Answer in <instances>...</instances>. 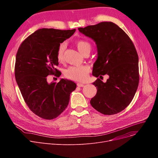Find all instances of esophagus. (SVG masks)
<instances>
[{
	"label": "esophagus",
	"instance_id": "1",
	"mask_svg": "<svg viewBox=\"0 0 158 158\" xmlns=\"http://www.w3.org/2000/svg\"><path fill=\"white\" fill-rule=\"evenodd\" d=\"M77 86L78 87H83V86H85V85L84 84H82V83H80V82H78V83L77 84Z\"/></svg>",
	"mask_w": 158,
	"mask_h": 158
}]
</instances>
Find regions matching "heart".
<instances>
[{
	"mask_svg": "<svg viewBox=\"0 0 158 158\" xmlns=\"http://www.w3.org/2000/svg\"><path fill=\"white\" fill-rule=\"evenodd\" d=\"M76 46L78 51L83 55L87 52H90L91 45L90 44L84 40H77L76 41ZM65 46L61 44L58 47L56 51V59L59 63H62L64 60V51ZM89 72V69L88 66L82 65L79 66H70L64 72V76L70 79L83 82L85 81L88 77Z\"/></svg>",
	"mask_w": 158,
	"mask_h": 158,
	"instance_id": "heart-1",
	"label": "heart"
}]
</instances>
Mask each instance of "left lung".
<instances>
[{"mask_svg":"<svg viewBox=\"0 0 158 158\" xmlns=\"http://www.w3.org/2000/svg\"><path fill=\"white\" fill-rule=\"evenodd\" d=\"M78 29L97 45L92 75L109 76L106 82L99 78L93 82L97 90L90 104L104 114H117L129 105L138 86V56L135 45L126 33L111 22Z\"/></svg>","mask_w":158,"mask_h":158,"instance_id":"left-lung-1","label":"left lung"}]
</instances>
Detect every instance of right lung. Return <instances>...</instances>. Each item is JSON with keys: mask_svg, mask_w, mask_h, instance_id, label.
Listing matches in <instances>:
<instances>
[{"mask_svg": "<svg viewBox=\"0 0 158 158\" xmlns=\"http://www.w3.org/2000/svg\"><path fill=\"white\" fill-rule=\"evenodd\" d=\"M76 29L43 28L36 31L20 45L16 56L15 76L22 95L29 109L38 117L52 120L67 107L76 84L61 79L48 83L47 77L57 73V49Z\"/></svg>", "mask_w": 158, "mask_h": 158, "instance_id": "add662e5", "label": "right lung"}]
</instances>
